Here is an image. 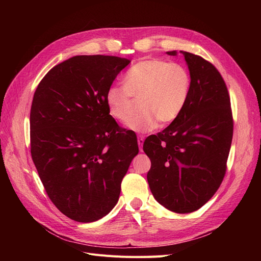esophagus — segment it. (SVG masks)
Listing matches in <instances>:
<instances>
[{"instance_id": "obj_1", "label": "esophagus", "mask_w": 261, "mask_h": 261, "mask_svg": "<svg viewBox=\"0 0 261 261\" xmlns=\"http://www.w3.org/2000/svg\"><path fill=\"white\" fill-rule=\"evenodd\" d=\"M144 140H145V137H144V136L139 135V136L137 137V143H138V146H139L140 151H143V145H144Z\"/></svg>"}]
</instances>
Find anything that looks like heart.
<instances>
[{
    "label": "heart",
    "mask_w": 261,
    "mask_h": 261,
    "mask_svg": "<svg viewBox=\"0 0 261 261\" xmlns=\"http://www.w3.org/2000/svg\"><path fill=\"white\" fill-rule=\"evenodd\" d=\"M192 89L188 70L180 64L159 59L144 60L132 66L124 86H111L106 92V105L114 120L126 123L133 112V98L139 99L140 112L128 123L137 133H149L158 122L168 124L183 112Z\"/></svg>",
    "instance_id": "b5f03b06"
}]
</instances>
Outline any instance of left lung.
Wrapping results in <instances>:
<instances>
[{
	"instance_id": "left-lung-1",
	"label": "left lung",
	"mask_w": 261,
	"mask_h": 261,
	"mask_svg": "<svg viewBox=\"0 0 261 261\" xmlns=\"http://www.w3.org/2000/svg\"><path fill=\"white\" fill-rule=\"evenodd\" d=\"M184 55L192 89L183 112L144 151L151 161L147 174L154 199L176 213L198 210L222 183L233 137L231 102L218 69L193 53ZM175 57L177 51H169Z\"/></svg>"
}]
</instances>
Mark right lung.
I'll list each match as a JSON object with an SVG mask.
<instances>
[{
    "instance_id": "right-lung-1",
    "label": "right lung",
    "mask_w": 261,
    "mask_h": 261,
    "mask_svg": "<svg viewBox=\"0 0 261 261\" xmlns=\"http://www.w3.org/2000/svg\"><path fill=\"white\" fill-rule=\"evenodd\" d=\"M129 63L76 55L50 69L34 94L33 161L51 201L77 222H94L115 207L139 151L136 135L116 124L105 99Z\"/></svg>"
}]
</instances>
